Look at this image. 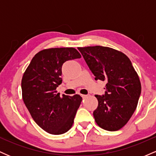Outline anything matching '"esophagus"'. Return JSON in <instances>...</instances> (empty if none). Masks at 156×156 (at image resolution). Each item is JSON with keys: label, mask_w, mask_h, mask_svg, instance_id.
I'll return each instance as SVG.
<instances>
[{"label": "esophagus", "mask_w": 156, "mask_h": 156, "mask_svg": "<svg viewBox=\"0 0 156 156\" xmlns=\"http://www.w3.org/2000/svg\"><path fill=\"white\" fill-rule=\"evenodd\" d=\"M81 97H82V98H83V99H84V98H87V95H86V94H81Z\"/></svg>", "instance_id": "1"}]
</instances>
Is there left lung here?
<instances>
[{"mask_svg":"<svg viewBox=\"0 0 156 156\" xmlns=\"http://www.w3.org/2000/svg\"><path fill=\"white\" fill-rule=\"evenodd\" d=\"M95 76L105 80L103 95H95L98 108L93 112L98 126L109 131L121 129L136 108L141 94V82L126 55L103 46L78 48Z\"/></svg>","mask_w":156,"mask_h":156,"instance_id":"obj_1","label":"left lung"}]
</instances>
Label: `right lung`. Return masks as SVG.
Listing matches in <instances>:
<instances>
[{"mask_svg":"<svg viewBox=\"0 0 156 156\" xmlns=\"http://www.w3.org/2000/svg\"><path fill=\"white\" fill-rule=\"evenodd\" d=\"M80 57L73 48L42 50L34 56L23 74V102L35 122L48 133L59 135L73 126L82 98L79 94L60 97L56 88L62 82L63 64Z\"/></svg>","mask_w":156,"mask_h":156,"instance_id":"obj_1","label":"right lung"}]
</instances>
